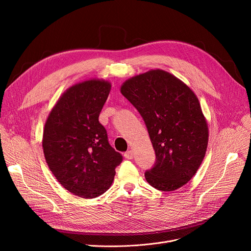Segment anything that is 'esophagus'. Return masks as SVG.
I'll list each match as a JSON object with an SVG mask.
<instances>
[{"instance_id": "obj_1", "label": "esophagus", "mask_w": 251, "mask_h": 251, "mask_svg": "<svg viewBox=\"0 0 251 251\" xmlns=\"http://www.w3.org/2000/svg\"><path fill=\"white\" fill-rule=\"evenodd\" d=\"M124 156L126 157L127 160H132L133 156H134V153H133L132 151H126V152L124 153Z\"/></svg>"}]
</instances>
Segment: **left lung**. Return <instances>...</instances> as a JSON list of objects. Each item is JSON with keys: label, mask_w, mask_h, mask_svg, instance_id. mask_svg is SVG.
<instances>
[{"label": "left lung", "mask_w": 251, "mask_h": 251, "mask_svg": "<svg viewBox=\"0 0 251 251\" xmlns=\"http://www.w3.org/2000/svg\"><path fill=\"white\" fill-rule=\"evenodd\" d=\"M121 92L142 117L154 150L155 163L144 173L147 181L162 191L185 185L201 165L208 139L194 92L160 69L128 79Z\"/></svg>", "instance_id": "left-lung-1"}]
</instances>
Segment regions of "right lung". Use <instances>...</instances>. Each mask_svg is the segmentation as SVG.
<instances>
[{
    "label": "right lung",
    "mask_w": 251,
    "mask_h": 251,
    "mask_svg": "<svg viewBox=\"0 0 251 251\" xmlns=\"http://www.w3.org/2000/svg\"><path fill=\"white\" fill-rule=\"evenodd\" d=\"M110 90L109 82L96 79L73 85L45 125L43 149L50 170L65 189L83 199L107 191L123 161L99 121Z\"/></svg>",
    "instance_id": "add662e5"
}]
</instances>
